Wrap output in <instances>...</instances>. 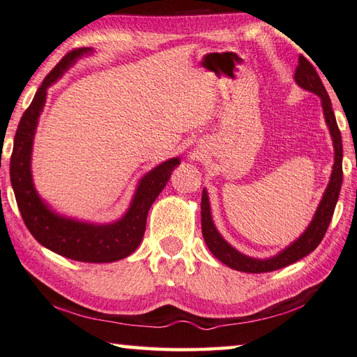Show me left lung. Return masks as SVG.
<instances>
[{"label":"left lung","instance_id":"1","mask_svg":"<svg viewBox=\"0 0 357 357\" xmlns=\"http://www.w3.org/2000/svg\"><path fill=\"white\" fill-rule=\"evenodd\" d=\"M295 80H297V84L301 86V89L315 93V95L320 96L321 99L325 119L329 127V132H331L333 144H334V165H333L331 180H329V185L324 194V199H321L317 211H315V216L311 224H309V227L306 228V231L301 234L297 241L292 242L287 248H284L283 252L278 253L277 257L268 258V259L248 258L245 255L234 250L228 242L224 241V238L220 236L219 231L216 230V227L213 224L210 202H208L206 191L204 190V192H202V204H200L202 234H204L206 245L214 257H216L220 262H224L225 266L234 268V271H241L247 273H264V272L277 271V268H283L289 264H294L295 261L305 258L306 255H309L317 248V245L325 236V233L329 227V222L333 219L334 208L339 199L342 178H344V171H342V157H344V151H342V135H340L337 123H335L331 99H329L324 84H321L317 71H315L314 66L309 63V60L305 59L303 56L298 57V66L297 70H295Z\"/></svg>","mask_w":357,"mask_h":357}]
</instances>
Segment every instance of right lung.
Here are the masks:
<instances>
[{
	"label": "right lung",
	"mask_w": 357,
	"mask_h": 357,
	"mask_svg": "<svg viewBox=\"0 0 357 357\" xmlns=\"http://www.w3.org/2000/svg\"><path fill=\"white\" fill-rule=\"evenodd\" d=\"M89 48H77L60 60L40 85L31 105L20 119L13 139L10 157V181L15 192L18 210L26 227L43 247L65 258L82 262H112L129 257L137 250L144 236L146 219L153 200L171 178L180 160L171 158L158 165L155 169L141 178L135 197L126 216L109 225L84 224L54 214L46 206L37 191L33 190L31 177V152L37 119L46 99V90L62 76L65 70Z\"/></svg>",
	"instance_id": "1"
}]
</instances>
